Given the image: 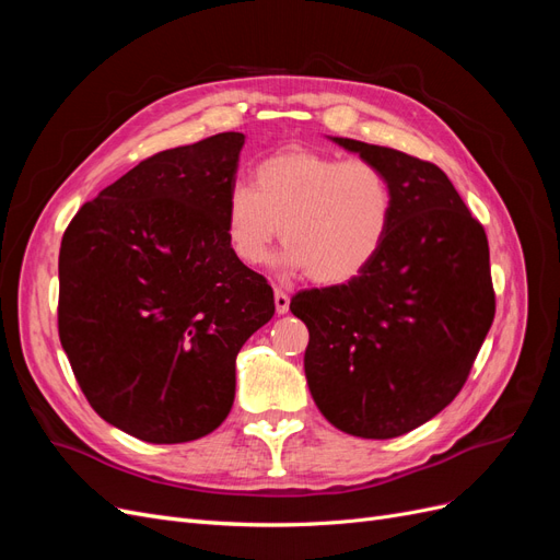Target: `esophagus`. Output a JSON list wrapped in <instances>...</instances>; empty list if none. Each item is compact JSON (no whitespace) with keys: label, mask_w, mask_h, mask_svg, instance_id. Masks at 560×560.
<instances>
[{"label":"esophagus","mask_w":560,"mask_h":560,"mask_svg":"<svg viewBox=\"0 0 560 560\" xmlns=\"http://www.w3.org/2000/svg\"><path fill=\"white\" fill-rule=\"evenodd\" d=\"M287 311H290V296H287V292L280 290V287H276V313L284 315Z\"/></svg>","instance_id":"34e87169"}]
</instances>
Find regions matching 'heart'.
I'll return each instance as SVG.
<instances>
[{
	"label": "heart",
	"mask_w": 560,
	"mask_h": 560,
	"mask_svg": "<svg viewBox=\"0 0 560 560\" xmlns=\"http://www.w3.org/2000/svg\"><path fill=\"white\" fill-rule=\"evenodd\" d=\"M393 214L395 189L378 163L287 149L257 165L252 186L229 191L224 229L245 266L261 264L280 233L284 268L343 284L378 257Z\"/></svg>",
	"instance_id": "obj_1"
}]
</instances>
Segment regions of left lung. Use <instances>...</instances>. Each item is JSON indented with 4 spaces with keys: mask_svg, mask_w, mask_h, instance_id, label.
I'll use <instances>...</instances> for the list:
<instances>
[{
    "mask_svg": "<svg viewBox=\"0 0 560 560\" xmlns=\"http://www.w3.org/2000/svg\"><path fill=\"white\" fill-rule=\"evenodd\" d=\"M378 163L395 189L393 226L362 276L299 292L303 366L334 428L393 439L434 418L460 393L495 317L490 254L442 167L404 151L334 138Z\"/></svg>",
    "mask_w": 560,
    "mask_h": 560,
    "instance_id": "1",
    "label": "left lung"
}]
</instances>
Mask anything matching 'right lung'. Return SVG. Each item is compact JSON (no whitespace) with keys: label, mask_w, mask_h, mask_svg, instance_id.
<instances>
[{"label":"right lung","mask_w":560,"mask_h":560,"mask_svg":"<svg viewBox=\"0 0 560 560\" xmlns=\"http://www.w3.org/2000/svg\"><path fill=\"white\" fill-rule=\"evenodd\" d=\"M243 132L159 151L83 202L60 245L58 334L109 425L149 444L222 425L235 354L276 313L264 276L233 257L224 210Z\"/></svg>","instance_id":"1"}]
</instances>
